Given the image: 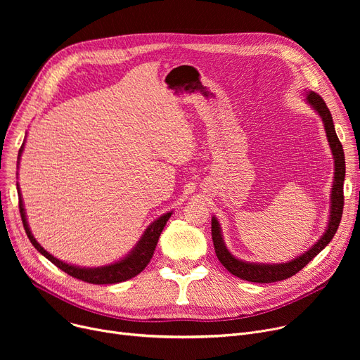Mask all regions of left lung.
<instances>
[{
    "label": "left lung",
    "instance_id": "obj_1",
    "mask_svg": "<svg viewBox=\"0 0 360 360\" xmlns=\"http://www.w3.org/2000/svg\"><path fill=\"white\" fill-rule=\"evenodd\" d=\"M305 102L318 113L319 118L323 120L324 129L327 134V140L331 148V155L334 159V179L331 186V194H330V216L328 223L324 233L321 238L312 245L309 250L302 252L300 255L295 257L290 261L286 262H277V264H266V262H250L243 261L240 258H236L226 247L223 233H221V226L216 216L212 217V238L214 243V250L219 261L223 264L224 269L233 276L252 281V283H273L280 281L292 277L297 271L304 269L307 264L316 257L321 251H323L327 245L331 242L333 236L335 235L340 220H342L343 214V184H345V175H346V162H345V151L343 146L340 143L333 122V117L330 113V109L327 108L323 98L316 94L315 91H307L305 94Z\"/></svg>",
    "mask_w": 360,
    "mask_h": 360
}]
</instances>
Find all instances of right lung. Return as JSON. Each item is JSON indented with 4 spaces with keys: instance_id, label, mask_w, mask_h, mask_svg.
<instances>
[{
    "instance_id": "1",
    "label": "right lung",
    "mask_w": 360,
    "mask_h": 360,
    "mask_svg": "<svg viewBox=\"0 0 360 360\" xmlns=\"http://www.w3.org/2000/svg\"><path fill=\"white\" fill-rule=\"evenodd\" d=\"M25 143H26V140L23 141V146L20 147V150H18V158H17L18 162L17 163H20V158H22V153L25 150ZM17 193H18V209H20L25 231H26L27 238L32 242L33 247L39 251L45 258H48L52 264H55L56 267L65 271L67 274L72 276L74 278L91 283V285H115V283L129 280L132 277H136L137 274H140L147 267V264L150 262L151 257H153L159 236L166 226V221L170 219V216H172V212H167V213L162 214L160 217H158L155 221H151L148 224V228L141 235L136 247L132 248L125 257L120 258L118 261L106 264V266H101V267H82V266H74V264L64 262L63 259H58L56 257H53L42 247L39 242L34 239V236L32 235V231L29 228V223H27L23 197L20 193V185H18V182H17Z\"/></svg>"
}]
</instances>
